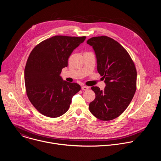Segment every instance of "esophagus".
Masks as SVG:
<instances>
[{
	"instance_id": "esophagus-1",
	"label": "esophagus",
	"mask_w": 161,
	"mask_h": 161,
	"mask_svg": "<svg viewBox=\"0 0 161 161\" xmlns=\"http://www.w3.org/2000/svg\"><path fill=\"white\" fill-rule=\"evenodd\" d=\"M81 89L83 90H87L88 89V86H83L82 87H81Z\"/></svg>"
}]
</instances>
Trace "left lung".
<instances>
[{"label": "left lung", "instance_id": "obj_1", "mask_svg": "<svg viewBox=\"0 0 161 161\" xmlns=\"http://www.w3.org/2000/svg\"><path fill=\"white\" fill-rule=\"evenodd\" d=\"M94 50L97 71L106 86L101 90L92 86L95 99L89 104L91 113L97 119L108 121L119 117L131 102L136 90L137 72L127 50L108 36L93 37L86 41Z\"/></svg>", "mask_w": 161, "mask_h": 161}]
</instances>
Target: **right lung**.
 <instances>
[{
  "mask_svg": "<svg viewBox=\"0 0 161 161\" xmlns=\"http://www.w3.org/2000/svg\"><path fill=\"white\" fill-rule=\"evenodd\" d=\"M86 39L55 36L42 41L32 50L25 68L27 97L43 115L56 118L67 111L74 95L81 89L76 83L60 76L73 50Z\"/></svg>",
  "mask_w": 161,
  "mask_h": 161,
  "instance_id": "obj_1",
  "label": "right lung"
}]
</instances>
